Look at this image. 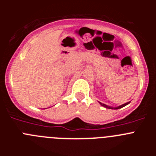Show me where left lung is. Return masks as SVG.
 <instances>
[{
	"label": "left lung",
	"mask_w": 156,
	"mask_h": 156,
	"mask_svg": "<svg viewBox=\"0 0 156 156\" xmlns=\"http://www.w3.org/2000/svg\"><path fill=\"white\" fill-rule=\"evenodd\" d=\"M129 102H130V101H128V102L125 103V104H123V105H121L118 106V107H115V108H113V107H110V106L106 105H105V104H102V103H101V102H99V103H100V104H101V105L104 106V107H105V108H111V109H119V108H122V107H124V106L127 105L128 104H129Z\"/></svg>",
	"instance_id": "1"
}]
</instances>
